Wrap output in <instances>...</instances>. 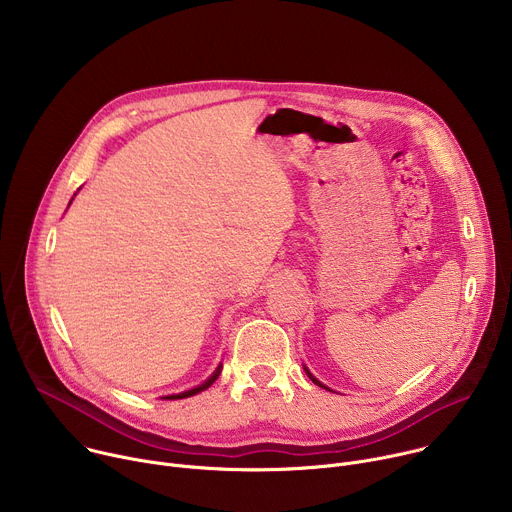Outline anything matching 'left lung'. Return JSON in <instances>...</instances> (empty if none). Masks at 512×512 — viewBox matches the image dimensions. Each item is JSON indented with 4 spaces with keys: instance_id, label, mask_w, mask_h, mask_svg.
<instances>
[{
    "instance_id": "8db88e82",
    "label": "left lung",
    "mask_w": 512,
    "mask_h": 512,
    "mask_svg": "<svg viewBox=\"0 0 512 512\" xmlns=\"http://www.w3.org/2000/svg\"><path fill=\"white\" fill-rule=\"evenodd\" d=\"M304 371H306V375L312 379V383H314V385H318V387H322V389H328L326 385H322V383H320V381H318V379H316V377H314V375L308 371V367H304ZM328 391H332V389H328Z\"/></svg>"
}]
</instances>
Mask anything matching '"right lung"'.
<instances>
[{"label": "right lung", "mask_w": 512, "mask_h": 512, "mask_svg": "<svg viewBox=\"0 0 512 512\" xmlns=\"http://www.w3.org/2000/svg\"><path fill=\"white\" fill-rule=\"evenodd\" d=\"M77 196V194H75ZM70 202H72V198H70ZM68 202V204H70ZM221 371H223V364H218V367L214 369V373L204 381V383H200L198 387H194V389H188V391H182V393H176V395H166V397H162V399H186V397H192V395H196V393H200V391H206L216 379H218V375H221Z\"/></svg>", "instance_id": "obj_1"}]
</instances>
